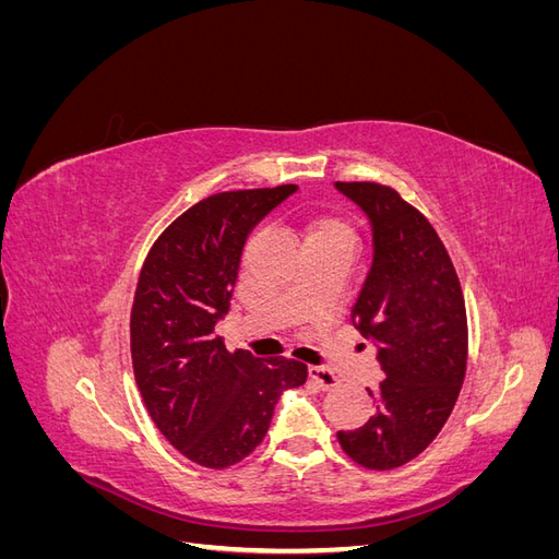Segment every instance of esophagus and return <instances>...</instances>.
<instances>
[{
    "mask_svg": "<svg viewBox=\"0 0 559 559\" xmlns=\"http://www.w3.org/2000/svg\"><path fill=\"white\" fill-rule=\"evenodd\" d=\"M308 376L319 389H333L337 386V378L324 366H308Z\"/></svg>",
    "mask_w": 559,
    "mask_h": 559,
    "instance_id": "34e87169",
    "label": "esophagus"
}]
</instances>
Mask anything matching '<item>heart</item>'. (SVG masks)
I'll use <instances>...</instances> for the list:
<instances>
[{
	"label": "heart",
	"mask_w": 559,
	"mask_h": 559,
	"mask_svg": "<svg viewBox=\"0 0 559 559\" xmlns=\"http://www.w3.org/2000/svg\"><path fill=\"white\" fill-rule=\"evenodd\" d=\"M306 240H333L343 242L347 247L354 245V228L345 222L343 216H317L308 224V238Z\"/></svg>",
	"instance_id": "1"
}]
</instances>
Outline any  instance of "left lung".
I'll return each instance as SVG.
<instances>
[{
  "instance_id": "1",
  "label": "left lung",
  "mask_w": 559,
  "mask_h": 559,
  "mask_svg": "<svg viewBox=\"0 0 559 559\" xmlns=\"http://www.w3.org/2000/svg\"><path fill=\"white\" fill-rule=\"evenodd\" d=\"M373 228V263L352 308L376 341L384 380L364 427L337 431L354 462L386 471L425 452L448 421L466 376L468 324L456 270L427 216L392 186L335 181Z\"/></svg>"
}]
</instances>
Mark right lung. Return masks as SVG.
<instances>
[{"instance_id":"right-lung-1","label":"right lung","mask_w":559,"mask_h":559,"mask_svg":"<svg viewBox=\"0 0 559 559\" xmlns=\"http://www.w3.org/2000/svg\"><path fill=\"white\" fill-rule=\"evenodd\" d=\"M296 189L200 200L160 233L142 265L130 312L134 380L160 433L200 466L242 462L265 438L280 394L308 380L306 364L228 352L214 333L249 233Z\"/></svg>"}]
</instances>
